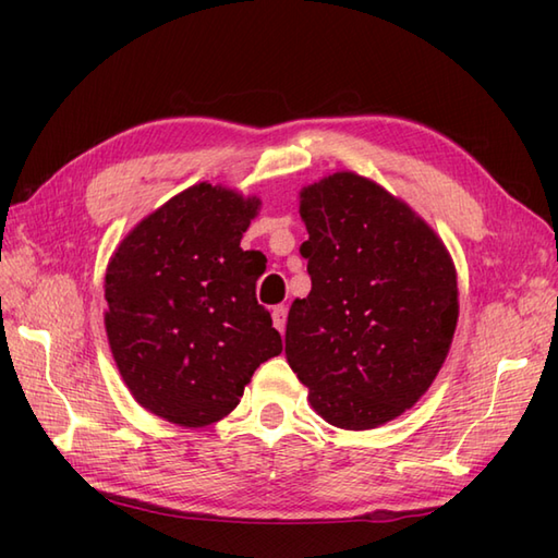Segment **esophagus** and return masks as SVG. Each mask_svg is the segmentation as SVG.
Segmentation results:
<instances>
[{
  "mask_svg": "<svg viewBox=\"0 0 558 558\" xmlns=\"http://www.w3.org/2000/svg\"><path fill=\"white\" fill-rule=\"evenodd\" d=\"M286 322H288V306L280 304L272 310V326H276L282 333V330H286Z\"/></svg>",
  "mask_w": 558,
  "mask_h": 558,
  "instance_id": "esophagus-1",
  "label": "esophagus"
}]
</instances>
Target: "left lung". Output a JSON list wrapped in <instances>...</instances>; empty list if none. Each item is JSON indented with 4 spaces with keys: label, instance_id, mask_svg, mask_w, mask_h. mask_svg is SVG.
Returning <instances> with one entry per match:
<instances>
[{
    "label": "left lung",
    "instance_id": "obj_1",
    "mask_svg": "<svg viewBox=\"0 0 558 558\" xmlns=\"http://www.w3.org/2000/svg\"><path fill=\"white\" fill-rule=\"evenodd\" d=\"M300 216L312 292L290 306L288 362L328 424L374 429L410 410L446 362L453 258L405 201L354 172L304 186Z\"/></svg>",
    "mask_w": 558,
    "mask_h": 558
}]
</instances>
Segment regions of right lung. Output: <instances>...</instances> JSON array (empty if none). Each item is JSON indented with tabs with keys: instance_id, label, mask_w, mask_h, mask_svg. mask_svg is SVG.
<instances>
[{
	"instance_id": "add662e5",
	"label": "right lung",
	"mask_w": 558,
	"mask_h": 558,
	"mask_svg": "<svg viewBox=\"0 0 558 558\" xmlns=\"http://www.w3.org/2000/svg\"><path fill=\"white\" fill-rule=\"evenodd\" d=\"M260 201L201 182L129 232L105 272V330L141 408L180 426L230 414L266 360L282 352L256 302L264 268L240 246Z\"/></svg>"
}]
</instances>
